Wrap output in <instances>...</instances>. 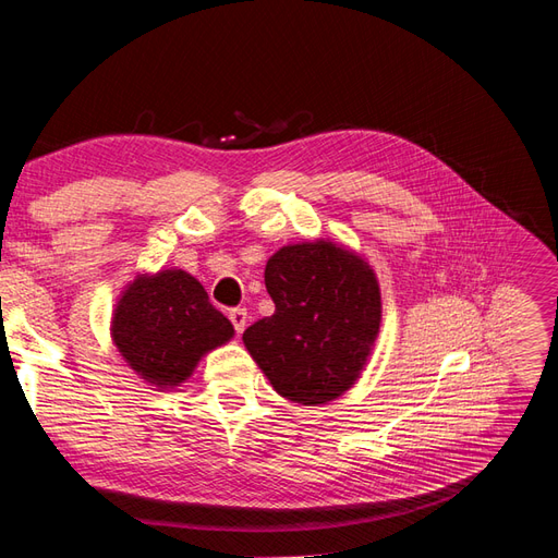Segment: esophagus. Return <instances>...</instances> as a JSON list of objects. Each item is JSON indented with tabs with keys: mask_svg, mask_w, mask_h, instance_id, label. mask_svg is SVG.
I'll return each mask as SVG.
<instances>
[{
	"mask_svg": "<svg viewBox=\"0 0 558 558\" xmlns=\"http://www.w3.org/2000/svg\"><path fill=\"white\" fill-rule=\"evenodd\" d=\"M228 318H231L235 332L240 335L247 327V318H250L247 316V308H231V311H228Z\"/></svg>",
	"mask_w": 558,
	"mask_h": 558,
	"instance_id": "esophagus-1",
	"label": "esophagus"
}]
</instances>
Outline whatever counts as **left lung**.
Returning a JSON list of instances; mask_svg holds the SVG:
<instances>
[{
  "label": "left lung",
  "instance_id": "left-lung-1",
  "mask_svg": "<svg viewBox=\"0 0 558 558\" xmlns=\"http://www.w3.org/2000/svg\"><path fill=\"white\" fill-rule=\"evenodd\" d=\"M264 280L276 313L242 335L250 355L288 401H335L361 377L379 335L375 270L359 254L316 240L278 250Z\"/></svg>",
  "mask_w": 558,
  "mask_h": 558
}]
</instances>
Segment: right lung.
I'll list each match as a JSON object with an SVG mask.
<instances>
[{
	"label": "right lung",
	"mask_w": 558,
	"mask_h": 558,
	"mask_svg": "<svg viewBox=\"0 0 558 558\" xmlns=\"http://www.w3.org/2000/svg\"><path fill=\"white\" fill-rule=\"evenodd\" d=\"M233 337V325L209 304L203 284L181 268L138 276L112 313V341L150 387H179L199 359Z\"/></svg>",
	"instance_id": "1"
}]
</instances>
